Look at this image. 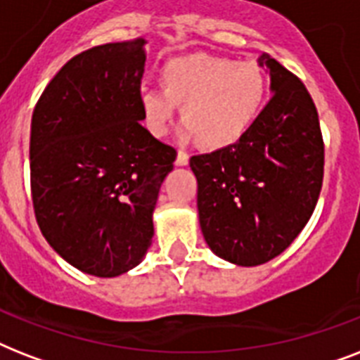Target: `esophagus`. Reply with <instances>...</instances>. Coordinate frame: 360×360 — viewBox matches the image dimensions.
<instances>
[{
    "label": "esophagus",
    "instance_id": "34e87169",
    "mask_svg": "<svg viewBox=\"0 0 360 360\" xmlns=\"http://www.w3.org/2000/svg\"><path fill=\"white\" fill-rule=\"evenodd\" d=\"M175 164H177V166H186V164H188V153L179 149V151H177V157H175Z\"/></svg>",
    "mask_w": 360,
    "mask_h": 360
}]
</instances>
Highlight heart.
I'll use <instances>...</instances> for the list:
<instances>
[{"instance_id": "b5f03b06", "label": "heart", "mask_w": 360, "mask_h": 360, "mask_svg": "<svg viewBox=\"0 0 360 360\" xmlns=\"http://www.w3.org/2000/svg\"><path fill=\"white\" fill-rule=\"evenodd\" d=\"M162 87H143L140 104L147 129L164 136L179 104L183 134H198L207 147L236 143L250 130L262 112L267 82L252 61L196 53L175 58L162 67Z\"/></svg>"}]
</instances>
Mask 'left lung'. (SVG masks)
<instances>
[{
	"label": "left lung",
	"instance_id": "left-lung-1",
	"mask_svg": "<svg viewBox=\"0 0 360 360\" xmlns=\"http://www.w3.org/2000/svg\"><path fill=\"white\" fill-rule=\"evenodd\" d=\"M274 95L239 141L191 157L203 237L217 256L262 265L293 243L323 183L325 143L316 104L293 72L267 53Z\"/></svg>",
	"mask_w": 360,
	"mask_h": 360
}]
</instances>
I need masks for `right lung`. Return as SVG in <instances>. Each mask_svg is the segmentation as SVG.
<instances>
[{
	"mask_svg": "<svg viewBox=\"0 0 360 360\" xmlns=\"http://www.w3.org/2000/svg\"><path fill=\"white\" fill-rule=\"evenodd\" d=\"M143 42H108L69 59L31 117L37 224L65 262L103 278L143 259L177 155L141 127Z\"/></svg>",
	"mask_w": 360,
	"mask_h": 360,
	"instance_id": "obj_1",
	"label": "right lung"
}]
</instances>
